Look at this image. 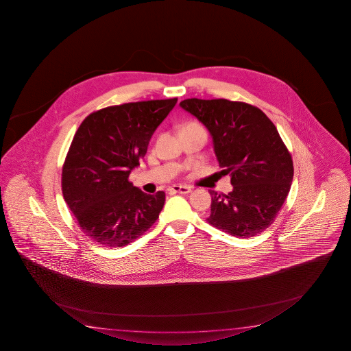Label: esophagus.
<instances>
[{"label": "esophagus", "instance_id": "1", "mask_svg": "<svg viewBox=\"0 0 351 351\" xmlns=\"http://www.w3.org/2000/svg\"><path fill=\"white\" fill-rule=\"evenodd\" d=\"M171 193H180V194H189L191 189L189 186H185V185H173L172 188H169Z\"/></svg>", "mask_w": 351, "mask_h": 351}]
</instances>
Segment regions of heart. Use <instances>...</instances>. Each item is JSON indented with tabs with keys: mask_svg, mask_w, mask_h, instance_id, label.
Masks as SVG:
<instances>
[{
	"mask_svg": "<svg viewBox=\"0 0 351 351\" xmlns=\"http://www.w3.org/2000/svg\"><path fill=\"white\" fill-rule=\"evenodd\" d=\"M188 126H194V125H188Z\"/></svg>",
	"mask_w": 351,
	"mask_h": 351,
	"instance_id": "1",
	"label": "heart"
}]
</instances>
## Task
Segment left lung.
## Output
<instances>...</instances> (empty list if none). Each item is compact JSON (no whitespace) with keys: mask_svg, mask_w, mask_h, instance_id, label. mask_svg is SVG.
I'll return each mask as SVG.
<instances>
[{"mask_svg":"<svg viewBox=\"0 0 351 351\" xmlns=\"http://www.w3.org/2000/svg\"><path fill=\"white\" fill-rule=\"evenodd\" d=\"M179 106L208 129L228 194L210 191L208 223L238 238L270 226L285 202L293 178L291 155L271 120L261 109L227 99H185Z\"/></svg>","mask_w":351,"mask_h":351,"instance_id":"obj_1","label":"left lung"}]
</instances>
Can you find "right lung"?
I'll use <instances>...</instances> for the list:
<instances>
[{"instance_id": "right-lung-1", "label": "right lung", "mask_w": 351, "mask_h": 351, "mask_svg": "<svg viewBox=\"0 0 351 351\" xmlns=\"http://www.w3.org/2000/svg\"><path fill=\"white\" fill-rule=\"evenodd\" d=\"M177 98L136 101L89 114L80 125L62 167V194L92 241L124 247L158 219L166 194L143 193L128 178Z\"/></svg>"}]
</instances>
